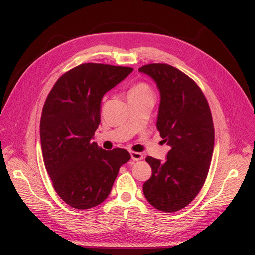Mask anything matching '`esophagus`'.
Masks as SVG:
<instances>
[{
	"label": "esophagus",
	"mask_w": 255,
	"mask_h": 255,
	"mask_svg": "<svg viewBox=\"0 0 255 255\" xmlns=\"http://www.w3.org/2000/svg\"><path fill=\"white\" fill-rule=\"evenodd\" d=\"M130 156H132L133 160H141L143 159V155L139 152H134V151H130Z\"/></svg>",
	"instance_id": "esophagus-1"
}]
</instances>
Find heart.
Returning a JSON list of instances; mask_svg holds the SVG:
<instances>
[{
	"mask_svg": "<svg viewBox=\"0 0 255 255\" xmlns=\"http://www.w3.org/2000/svg\"><path fill=\"white\" fill-rule=\"evenodd\" d=\"M142 96H152L151 88L145 83H137L130 88L128 92V97H142Z\"/></svg>",
	"mask_w": 255,
	"mask_h": 255,
	"instance_id": "heart-1",
	"label": "heart"
}]
</instances>
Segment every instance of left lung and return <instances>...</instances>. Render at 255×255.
I'll return each mask as SVG.
<instances>
[{
  "instance_id": "obj_1",
  "label": "left lung",
  "mask_w": 255,
  "mask_h": 255,
  "mask_svg": "<svg viewBox=\"0 0 255 255\" xmlns=\"http://www.w3.org/2000/svg\"><path fill=\"white\" fill-rule=\"evenodd\" d=\"M138 70L156 83V128L170 146L166 161L145 158L152 175L143 184V195L158 211L176 212L196 198L206 180L215 140L212 113L202 90L179 69L149 64Z\"/></svg>"
}]
</instances>
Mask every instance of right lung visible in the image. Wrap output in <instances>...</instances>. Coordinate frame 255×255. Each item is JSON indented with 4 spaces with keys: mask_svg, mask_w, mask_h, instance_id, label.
<instances>
[{
    "mask_svg": "<svg viewBox=\"0 0 255 255\" xmlns=\"http://www.w3.org/2000/svg\"><path fill=\"white\" fill-rule=\"evenodd\" d=\"M133 68L87 63L61 75L45 100L40 141L45 169L64 201L87 210L109 197L120 167L128 163L125 149L105 151L92 141L101 121V100Z\"/></svg>",
    "mask_w": 255,
    "mask_h": 255,
    "instance_id": "obj_1",
    "label": "right lung"
}]
</instances>
